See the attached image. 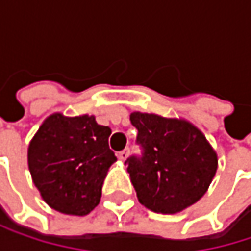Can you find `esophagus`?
Instances as JSON below:
<instances>
[{"instance_id":"34e87169","label":"esophagus","mask_w":251,"mask_h":251,"mask_svg":"<svg viewBox=\"0 0 251 251\" xmlns=\"http://www.w3.org/2000/svg\"><path fill=\"white\" fill-rule=\"evenodd\" d=\"M127 157H129V150H127V148L124 150V151H121V152H118V158L122 160V161H125Z\"/></svg>"}]
</instances>
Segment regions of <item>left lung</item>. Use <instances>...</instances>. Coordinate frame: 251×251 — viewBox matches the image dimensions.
<instances>
[{
    "label": "left lung",
    "mask_w": 251,
    "mask_h": 251,
    "mask_svg": "<svg viewBox=\"0 0 251 251\" xmlns=\"http://www.w3.org/2000/svg\"><path fill=\"white\" fill-rule=\"evenodd\" d=\"M141 155L125 161L139 203L157 214H176L198 202L218 166L203 133L186 121L130 113Z\"/></svg>",
    "instance_id": "left-lung-1"
}]
</instances>
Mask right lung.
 <instances>
[{"instance_id":"obj_1","label":"right lung","mask_w":251,"mask_h":251,"mask_svg":"<svg viewBox=\"0 0 251 251\" xmlns=\"http://www.w3.org/2000/svg\"><path fill=\"white\" fill-rule=\"evenodd\" d=\"M112 129L94 116H49L28 145V170L43 201L58 212L87 215L100 202L109 167Z\"/></svg>"}]
</instances>
